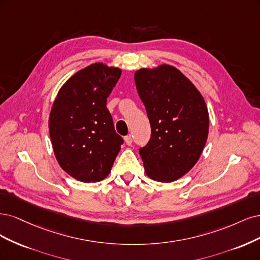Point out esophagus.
Wrapping results in <instances>:
<instances>
[{"label":"esophagus","mask_w":260,"mask_h":260,"mask_svg":"<svg viewBox=\"0 0 260 260\" xmlns=\"http://www.w3.org/2000/svg\"><path fill=\"white\" fill-rule=\"evenodd\" d=\"M124 141H125V144H126L127 146H131L132 142H133V138H132L131 135H128L126 137H124Z\"/></svg>","instance_id":"obj_1"}]
</instances>
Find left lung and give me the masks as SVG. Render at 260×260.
Wrapping results in <instances>:
<instances>
[{
    "label": "left lung",
    "mask_w": 260,
    "mask_h": 260,
    "mask_svg": "<svg viewBox=\"0 0 260 260\" xmlns=\"http://www.w3.org/2000/svg\"><path fill=\"white\" fill-rule=\"evenodd\" d=\"M146 107L151 138L139 154L148 177L172 182L193 167L205 147L209 116L203 96L171 64L141 68L134 75Z\"/></svg>",
    "instance_id": "left-lung-1"
}]
</instances>
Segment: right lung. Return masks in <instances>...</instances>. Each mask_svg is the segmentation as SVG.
<instances>
[{
  "label": "right lung",
  "instance_id": "right-lung-1",
  "mask_svg": "<svg viewBox=\"0 0 260 260\" xmlns=\"http://www.w3.org/2000/svg\"><path fill=\"white\" fill-rule=\"evenodd\" d=\"M121 73L118 67L91 63L66 81L52 106L48 127L56 160L79 181L105 179L121 150L123 139L106 106Z\"/></svg>",
  "mask_w": 260,
  "mask_h": 260
}]
</instances>
